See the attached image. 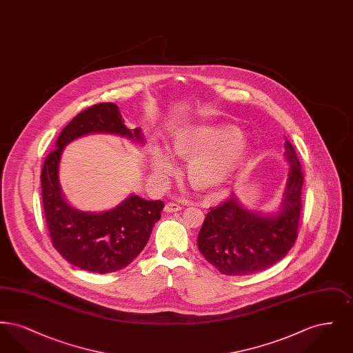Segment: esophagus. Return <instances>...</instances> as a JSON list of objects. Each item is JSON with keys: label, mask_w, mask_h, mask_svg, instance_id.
I'll return each instance as SVG.
<instances>
[{"label": "esophagus", "mask_w": 353, "mask_h": 353, "mask_svg": "<svg viewBox=\"0 0 353 353\" xmlns=\"http://www.w3.org/2000/svg\"><path fill=\"white\" fill-rule=\"evenodd\" d=\"M181 210V206L174 203V202H168L165 206H164V212L165 213H176V212H180Z\"/></svg>", "instance_id": "1"}]
</instances>
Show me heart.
<instances>
[{
	"instance_id": "b5f03b06",
	"label": "heart",
	"mask_w": 353,
	"mask_h": 353,
	"mask_svg": "<svg viewBox=\"0 0 353 353\" xmlns=\"http://www.w3.org/2000/svg\"><path fill=\"white\" fill-rule=\"evenodd\" d=\"M170 151L188 160L186 177L202 193H216L243 167L252 144L239 127L230 123H192L177 130ZM150 168L156 179L165 181L174 172L173 161L159 145H152Z\"/></svg>"
}]
</instances>
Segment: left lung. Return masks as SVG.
I'll return each instance as SVG.
<instances>
[{
  "label": "left lung",
  "instance_id": "1",
  "mask_svg": "<svg viewBox=\"0 0 353 353\" xmlns=\"http://www.w3.org/2000/svg\"><path fill=\"white\" fill-rule=\"evenodd\" d=\"M285 160L290 168L276 210H250L233 192L206 214L197 246L219 272L241 276L263 271L285 258L294 246L302 209L303 173L296 152L287 139Z\"/></svg>",
  "mask_w": 353,
  "mask_h": 353
}]
</instances>
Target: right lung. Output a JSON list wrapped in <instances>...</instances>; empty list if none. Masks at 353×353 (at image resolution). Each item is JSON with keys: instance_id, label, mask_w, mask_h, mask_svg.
<instances>
[{"instance_id": "1", "label": "right lung", "mask_w": 353, "mask_h": 353, "mask_svg": "<svg viewBox=\"0 0 353 353\" xmlns=\"http://www.w3.org/2000/svg\"><path fill=\"white\" fill-rule=\"evenodd\" d=\"M92 134H115L144 145L140 128L130 130L114 103H99L78 114L62 130L43 163L42 201L52 246L68 263L107 274L127 268L145 248L164 202L130 194L104 212H83L68 203L59 183V163L71 141Z\"/></svg>"}]
</instances>
